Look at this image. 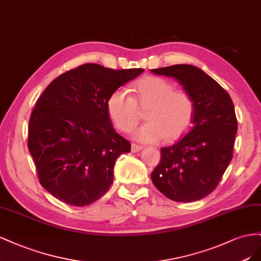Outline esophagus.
I'll list each match as a JSON object with an SVG mask.
<instances>
[{
    "label": "esophagus",
    "instance_id": "1",
    "mask_svg": "<svg viewBox=\"0 0 261 261\" xmlns=\"http://www.w3.org/2000/svg\"><path fill=\"white\" fill-rule=\"evenodd\" d=\"M141 148H142V146H141V145H138V144H135V143L131 144V152L132 153H137V152L141 151Z\"/></svg>",
    "mask_w": 261,
    "mask_h": 261
}]
</instances>
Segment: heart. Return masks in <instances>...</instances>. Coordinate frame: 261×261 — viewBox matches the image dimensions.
<instances>
[{
    "label": "heart",
    "mask_w": 261,
    "mask_h": 261,
    "mask_svg": "<svg viewBox=\"0 0 261 261\" xmlns=\"http://www.w3.org/2000/svg\"><path fill=\"white\" fill-rule=\"evenodd\" d=\"M132 89L135 97L118 88L107 99L108 115L119 130H131L141 119V110H147L148 122L132 132L139 142L175 141L187 133L195 116V101L188 92L174 89L169 81L159 76L141 79Z\"/></svg>",
    "instance_id": "heart-1"
}]
</instances>
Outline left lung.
Instances as JSON below:
<instances>
[{
    "instance_id": "1",
    "label": "left lung",
    "mask_w": 261,
    "mask_h": 261,
    "mask_svg": "<svg viewBox=\"0 0 261 261\" xmlns=\"http://www.w3.org/2000/svg\"><path fill=\"white\" fill-rule=\"evenodd\" d=\"M151 71L177 80L195 101L192 129L174 145L161 148L152 181L177 202L200 200L217 188L233 158L237 132L233 101L217 81L197 66L176 64Z\"/></svg>"
}]
</instances>
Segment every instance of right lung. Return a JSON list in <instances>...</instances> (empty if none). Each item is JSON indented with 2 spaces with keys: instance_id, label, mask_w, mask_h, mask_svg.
I'll use <instances>...</instances> for the list:
<instances>
[{
  "instance_id": "right-lung-1",
  "label": "right lung",
  "mask_w": 261,
  "mask_h": 261,
  "mask_svg": "<svg viewBox=\"0 0 261 261\" xmlns=\"http://www.w3.org/2000/svg\"><path fill=\"white\" fill-rule=\"evenodd\" d=\"M143 72L86 63L44 89L29 119L28 150L41 186L52 196L85 206L105 195L118 156L131 151L111 124L107 99Z\"/></svg>"
}]
</instances>
